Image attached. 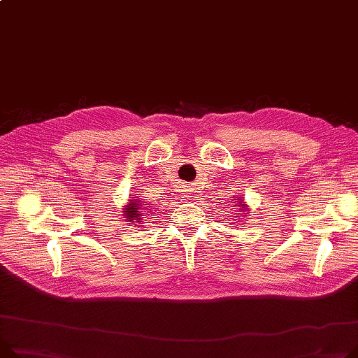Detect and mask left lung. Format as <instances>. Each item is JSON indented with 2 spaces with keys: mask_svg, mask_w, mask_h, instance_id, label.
<instances>
[{
  "mask_svg": "<svg viewBox=\"0 0 358 358\" xmlns=\"http://www.w3.org/2000/svg\"><path fill=\"white\" fill-rule=\"evenodd\" d=\"M237 206L241 207L239 210H242V211H248V206L243 203V200H242V201H239V203H237ZM243 214H245V213H243ZM236 219H239V216H236Z\"/></svg>",
  "mask_w": 358,
  "mask_h": 358,
  "instance_id": "left-lung-1",
  "label": "left lung"
}]
</instances>
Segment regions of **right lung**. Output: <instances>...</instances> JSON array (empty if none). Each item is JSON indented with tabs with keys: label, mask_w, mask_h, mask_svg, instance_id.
<instances>
[{
	"label": "right lung",
	"mask_w": 358,
	"mask_h": 358,
	"mask_svg": "<svg viewBox=\"0 0 358 358\" xmlns=\"http://www.w3.org/2000/svg\"><path fill=\"white\" fill-rule=\"evenodd\" d=\"M122 210H124L125 222L131 223V226H138L136 223H139L142 220L141 217L145 214V213H142V211H145V207L142 206L141 200L136 197L128 199V203H127V206H124Z\"/></svg>",
	"instance_id": "add662e5"
}]
</instances>
